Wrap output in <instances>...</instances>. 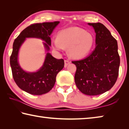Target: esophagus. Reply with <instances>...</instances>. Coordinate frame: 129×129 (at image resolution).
<instances>
[{
    "mask_svg": "<svg viewBox=\"0 0 129 129\" xmlns=\"http://www.w3.org/2000/svg\"><path fill=\"white\" fill-rule=\"evenodd\" d=\"M64 62H65L64 66H65V67H67L68 65L70 63H71V61H69L68 60H65Z\"/></svg>",
    "mask_w": 129,
    "mask_h": 129,
    "instance_id": "obj_1",
    "label": "esophagus"
}]
</instances>
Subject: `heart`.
I'll list each match as a JSON object with an SVG mask.
<instances>
[{
    "label": "heart",
    "instance_id": "heart-1",
    "mask_svg": "<svg viewBox=\"0 0 129 129\" xmlns=\"http://www.w3.org/2000/svg\"><path fill=\"white\" fill-rule=\"evenodd\" d=\"M94 37L85 30L77 27H72L61 30L57 38L52 39V47L56 51H61L68 48L71 57L80 59L88 55L92 49Z\"/></svg>",
    "mask_w": 129,
    "mask_h": 129
}]
</instances>
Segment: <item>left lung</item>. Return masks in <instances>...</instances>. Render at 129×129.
<instances>
[{"mask_svg": "<svg viewBox=\"0 0 129 129\" xmlns=\"http://www.w3.org/2000/svg\"><path fill=\"white\" fill-rule=\"evenodd\" d=\"M95 32V48L90 55L72 61L77 69L76 85L82 93L96 95L112 88L118 76L120 58L117 41L104 24L88 23Z\"/></svg>", "mask_w": 129, "mask_h": 129, "instance_id": "8db88e82", "label": "left lung"}]
</instances>
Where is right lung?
I'll list each match as a JSON object with an SVG mask.
<instances>
[{
    "label": "right lung",
    "instance_id": "right-lung-1",
    "mask_svg": "<svg viewBox=\"0 0 129 129\" xmlns=\"http://www.w3.org/2000/svg\"><path fill=\"white\" fill-rule=\"evenodd\" d=\"M60 21L36 23L25 28L14 40L10 57L12 76L17 85L30 94L41 95L53 88L57 73L64 67L63 59H57L47 52L43 66L37 72H28L21 68L18 62L19 49L26 38L40 39L47 51L51 45L50 35Z\"/></svg>",
    "mask_w": 129,
    "mask_h": 129
}]
</instances>
